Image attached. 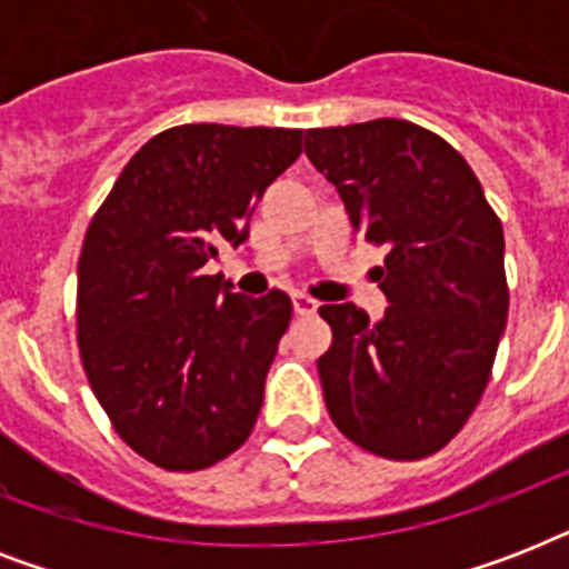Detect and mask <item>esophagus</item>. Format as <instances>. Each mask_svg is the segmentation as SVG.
Listing matches in <instances>:
<instances>
[{
    "label": "esophagus",
    "mask_w": 569,
    "mask_h": 569,
    "mask_svg": "<svg viewBox=\"0 0 569 569\" xmlns=\"http://www.w3.org/2000/svg\"><path fill=\"white\" fill-rule=\"evenodd\" d=\"M292 303H295V312H298V316H312V312L319 310V303L312 301V298H307V295H292Z\"/></svg>",
    "instance_id": "34e87169"
}]
</instances>
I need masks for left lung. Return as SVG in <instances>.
Returning <instances> with one entry per match:
<instances>
[{
  "label": "left lung",
  "instance_id": "1",
  "mask_svg": "<svg viewBox=\"0 0 569 569\" xmlns=\"http://www.w3.org/2000/svg\"><path fill=\"white\" fill-rule=\"evenodd\" d=\"M303 153L351 227L387 244L383 319L351 301L319 310L333 330L319 357L330 419L380 458H428L490 380L508 321L502 223L463 156L410 120L310 129Z\"/></svg>",
  "mask_w": 569,
  "mask_h": 569
}]
</instances>
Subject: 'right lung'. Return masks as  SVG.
Instances as JSON below:
<instances>
[{
  "label": "right lung",
  "instance_id": "obj_1",
  "mask_svg": "<svg viewBox=\"0 0 569 569\" xmlns=\"http://www.w3.org/2000/svg\"><path fill=\"white\" fill-rule=\"evenodd\" d=\"M301 129L186 123L150 138L93 214L79 257V351L129 449L191 472L257 425L292 301L206 274L248 239L250 212L301 156Z\"/></svg>",
  "mask_w": 569,
  "mask_h": 569
}]
</instances>
